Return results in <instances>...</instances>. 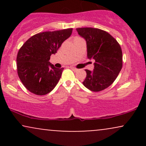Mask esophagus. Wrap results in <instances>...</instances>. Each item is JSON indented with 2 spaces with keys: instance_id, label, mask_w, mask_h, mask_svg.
Returning <instances> with one entry per match:
<instances>
[{
  "instance_id": "obj_1",
  "label": "esophagus",
  "mask_w": 146,
  "mask_h": 146,
  "mask_svg": "<svg viewBox=\"0 0 146 146\" xmlns=\"http://www.w3.org/2000/svg\"><path fill=\"white\" fill-rule=\"evenodd\" d=\"M71 68L72 70H73V71H78V69H77L76 68H75V67H73V66H71Z\"/></svg>"
}]
</instances>
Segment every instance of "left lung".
I'll list each match as a JSON object with an SVG mask.
<instances>
[{
    "instance_id": "left-lung-1",
    "label": "left lung",
    "mask_w": 146,
    "mask_h": 146,
    "mask_svg": "<svg viewBox=\"0 0 146 146\" xmlns=\"http://www.w3.org/2000/svg\"><path fill=\"white\" fill-rule=\"evenodd\" d=\"M80 36L85 39L87 57L95 60L94 69H86L83 84L88 89L98 92L114 82L122 68V51L119 44L104 30L91 27L77 28Z\"/></svg>"
}]
</instances>
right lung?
I'll return each mask as SVG.
<instances>
[{"label":"right lung","mask_w":146,"mask_h":146,"mask_svg":"<svg viewBox=\"0 0 146 146\" xmlns=\"http://www.w3.org/2000/svg\"><path fill=\"white\" fill-rule=\"evenodd\" d=\"M73 29L37 33L28 39L18 51V75L28 90L37 95L50 93L61 78L64 68L50 63V56L56 54Z\"/></svg>","instance_id":"right-lung-1"}]
</instances>
